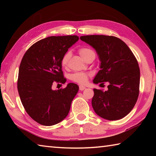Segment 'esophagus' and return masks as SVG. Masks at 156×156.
Here are the masks:
<instances>
[{
	"instance_id": "34e87169",
	"label": "esophagus",
	"mask_w": 156,
	"mask_h": 156,
	"mask_svg": "<svg viewBox=\"0 0 156 156\" xmlns=\"http://www.w3.org/2000/svg\"><path fill=\"white\" fill-rule=\"evenodd\" d=\"M79 89H80V91H83L84 89H85V87H84L83 85H80V87H79Z\"/></svg>"
}]
</instances>
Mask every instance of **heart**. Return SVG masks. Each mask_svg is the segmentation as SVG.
<instances>
[{
	"label": "heart",
	"mask_w": 156,
	"mask_h": 156,
	"mask_svg": "<svg viewBox=\"0 0 156 156\" xmlns=\"http://www.w3.org/2000/svg\"><path fill=\"white\" fill-rule=\"evenodd\" d=\"M79 54L80 56L83 58L84 60H86L89 56H90L92 54H95L94 51L90 48L88 47H81L78 49ZM71 56V54L69 51L66 52L65 54L63 55V56L61 58V65L62 67H67L69 60ZM90 76V73H85V72H76L72 73L70 76V79L74 83L83 84H85L88 80V78Z\"/></svg>",
	"instance_id": "heart-1"
}]
</instances>
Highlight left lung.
I'll list each match as a JSON object with an SVG mask.
<instances>
[{"instance_id":"1","label":"left lung","mask_w":156,"mask_h":156,"mask_svg":"<svg viewBox=\"0 0 156 156\" xmlns=\"http://www.w3.org/2000/svg\"><path fill=\"white\" fill-rule=\"evenodd\" d=\"M80 38L96 49L101 62L94 83H109L108 90L105 92L94 89L93 109L105 119L120 120L133 109L139 96L140 75L136 58L117 37L90 35Z\"/></svg>"}]
</instances>
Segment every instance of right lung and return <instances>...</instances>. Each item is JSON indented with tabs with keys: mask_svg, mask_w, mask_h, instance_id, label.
Masks as SVG:
<instances>
[{
	"mask_svg": "<svg viewBox=\"0 0 156 156\" xmlns=\"http://www.w3.org/2000/svg\"><path fill=\"white\" fill-rule=\"evenodd\" d=\"M78 36H49L32 44L21 60L17 87L28 115L39 124L51 126L64 120L78 91V86L53 90L54 83H66L61 58L78 41Z\"/></svg>",
	"mask_w": 156,
	"mask_h": 156,
	"instance_id": "1",
	"label": "right lung"
}]
</instances>
